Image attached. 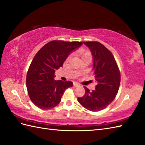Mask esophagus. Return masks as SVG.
<instances>
[{
	"instance_id": "1",
	"label": "esophagus",
	"mask_w": 145,
	"mask_h": 145,
	"mask_svg": "<svg viewBox=\"0 0 145 145\" xmlns=\"http://www.w3.org/2000/svg\"><path fill=\"white\" fill-rule=\"evenodd\" d=\"M73 86H74L75 87H78V86H80V84L76 82H73Z\"/></svg>"
}]
</instances>
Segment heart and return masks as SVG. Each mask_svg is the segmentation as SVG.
Listing matches in <instances>:
<instances>
[{"instance_id":"1","label":"heart","mask_w":145,"mask_h":145,"mask_svg":"<svg viewBox=\"0 0 145 145\" xmlns=\"http://www.w3.org/2000/svg\"><path fill=\"white\" fill-rule=\"evenodd\" d=\"M80 55H82V58L85 57H88V56L90 57V52L85 51V50H80Z\"/></svg>"}]
</instances>
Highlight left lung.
<instances>
[{
  "instance_id": "obj_1",
  "label": "left lung",
  "mask_w": 145,
  "mask_h": 145,
  "mask_svg": "<svg viewBox=\"0 0 145 145\" xmlns=\"http://www.w3.org/2000/svg\"><path fill=\"white\" fill-rule=\"evenodd\" d=\"M90 48L93 57V70L97 82L95 90L90 91L84 87V97H78V102L92 112L103 110L112 102L118 93L120 73L113 54L98 42H84Z\"/></svg>"
}]
</instances>
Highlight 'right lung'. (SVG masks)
<instances>
[{"mask_svg": "<svg viewBox=\"0 0 145 145\" xmlns=\"http://www.w3.org/2000/svg\"><path fill=\"white\" fill-rule=\"evenodd\" d=\"M82 44L79 42L53 40L37 53L27 72L26 84L30 100L39 108L48 110L57 106L65 90L72 87L70 81L55 80V72Z\"/></svg>", "mask_w": 145, "mask_h": 145, "instance_id": "obj_1", "label": "right lung"}]
</instances>
